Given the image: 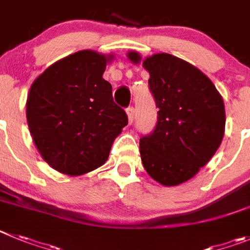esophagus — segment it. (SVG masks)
I'll use <instances>...</instances> for the list:
<instances>
[{
  "label": "esophagus",
  "instance_id": "34e87169",
  "mask_svg": "<svg viewBox=\"0 0 250 250\" xmlns=\"http://www.w3.org/2000/svg\"><path fill=\"white\" fill-rule=\"evenodd\" d=\"M127 116H128V122L132 125V122H133V120H134V116H136V109H134L133 107H128Z\"/></svg>",
  "mask_w": 250,
  "mask_h": 250
}]
</instances>
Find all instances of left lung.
I'll return each instance as SVG.
<instances>
[{
  "mask_svg": "<svg viewBox=\"0 0 250 250\" xmlns=\"http://www.w3.org/2000/svg\"><path fill=\"white\" fill-rule=\"evenodd\" d=\"M133 63L137 52L128 53ZM149 72L158 117L154 130L139 139L143 167L163 186H178L193 178L219 148L224 136L223 98L197 67L168 53L143 61Z\"/></svg>",
  "mask_w": 250,
  "mask_h": 250,
  "instance_id": "1",
  "label": "left lung"
}]
</instances>
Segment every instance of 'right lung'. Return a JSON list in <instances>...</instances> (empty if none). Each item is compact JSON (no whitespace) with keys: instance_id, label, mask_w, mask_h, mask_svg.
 I'll return each mask as SVG.
<instances>
[{"instance_id":"obj_1","label":"right lung","mask_w":250,"mask_h":250,"mask_svg":"<svg viewBox=\"0 0 250 250\" xmlns=\"http://www.w3.org/2000/svg\"><path fill=\"white\" fill-rule=\"evenodd\" d=\"M112 56L78 51L38 76L27 97L31 136L42 158L61 173L81 175L108 159L113 141L128 125L103 80Z\"/></svg>"}]
</instances>
